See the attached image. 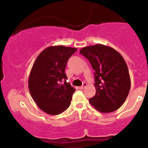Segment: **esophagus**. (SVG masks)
Listing matches in <instances>:
<instances>
[{"mask_svg": "<svg viewBox=\"0 0 148 148\" xmlns=\"http://www.w3.org/2000/svg\"><path fill=\"white\" fill-rule=\"evenodd\" d=\"M86 86H87V84H86V83H84V84H83L82 86H80L79 88H80V89H81V90H82V89H84V88H86Z\"/></svg>", "mask_w": 148, "mask_h": 148, "instance_id": "1", "label": "esophagus"}]
</instances>
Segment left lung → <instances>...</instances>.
Segmentation results:
<instances>
[{
	"label": "left lung",
	"instance_id": "1",
	"mask_svg": "<svg viewBox=\"0 0 148 148\" xmlns=\"http://www.w3.org/2000/svg\"><path fill=\"white\" fill-rule=\"evenodd\" d=\"M80 53L89 60L95 71L96 94L89 99L90 104L101 113L118 110L131 87L128 67L121 54L103 45L84 47Z\"/></svg>",
	"mask_w": 148,
	"mask_h": 148
}]
</instances>
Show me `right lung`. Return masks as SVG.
I'll list each match as a JSON object with an SVG mask.
<instances>
[{"mask_svg": "<svg viewBox=\"0 0 148 148\" xmlns=\"http://www.w3.org/2000/svg\"><path fill=\"white\" fill-rule=\"evenodd\" d=\"M77 49L51 46L40 53L28 78L30 95L39 108L49 115H58L69 106L76 90L67 83L65 67ZM64 83H62V81Z\"/></svg>", "mask_w": 148, "mask_h": 148, "instance_id": "obj_1", "label": "right lung"}]
</instances>
